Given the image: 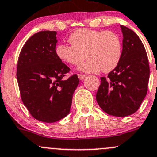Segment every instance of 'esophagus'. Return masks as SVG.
Returning a JSON list of instances; mask_svg holds the SVG:
<instances>
[{
    "label": "esophagus",
    "mask_w": 157,
    "mask_h": 157,
    "mask_svg": "<svg viewBox=\"0 0 157 157\" xmlns=\"http://www.w3.org/2000/svg\"><path fill=\"white\" fill-rule=\"evenodd\" d=\"M77 76H78V77L80 80H83V79L86 77V74H77Z\"/></svg>",
    "instance_id": "1"
}]
</instances>
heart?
I'll return each mask as SVG.
<instances>
[{"mask_svg": "<svg viewBox=\"0 0 157 157\" xmlns=\"http://www.w3.org/2000/svg\"><path fill=\"white\" fill-rule=\"evenodd\" d=\"M71 45L59 44L56 49L57 56L70 65H77L88 57L80 66L86 72L101 70L108 73L114 70L121 60L123 45L120 37L112 31L80 29L69 37Z\"/></svg>", "mask_w": 157, "mask_h": 157, "instance_id": "obj_1", "label": "heart"}]
</instances>
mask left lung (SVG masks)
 I'll use <instances>...</instances> for the list:
<instances>
[{
  "label": "left lung",
  "instance_id": "1",
  "mask_svg": "<svg viewBox=\"0 0 157 157\" xmlns=\"http://www.w3.org/2000/svg\"><path fill=\"white\" fill-rule=\"evenodd\" d=\"M120 27L123 34L121 60L108 77H101L96 101L108 114L126 117L138 110L146 96L150 67L146 50L138 36L126 26Z\"/></svg>",
  "mask_w": 157,
  "mask_h": 157
}]
</instances>
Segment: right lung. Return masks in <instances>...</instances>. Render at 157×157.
<instances>
[{
	"instance_id": "right-lung-1",
	"label": "right lung",
	"mask_w": 157,
	"mask_h": 157,
	"mask_svg": "<svg viewBox=\"0 0 157 157\" xmlns=\"http://www.w3.org/2000/svg\"><path fill=\"white\" fill-rule=\"evenodd\" d=\"M56 43V31H39L26 41L17 62L23 104L33 117L44 123L59 121L68 114L80 82L76 74L64 79L70 68L57 56Z\"/></svg>"
}]
</instances>
